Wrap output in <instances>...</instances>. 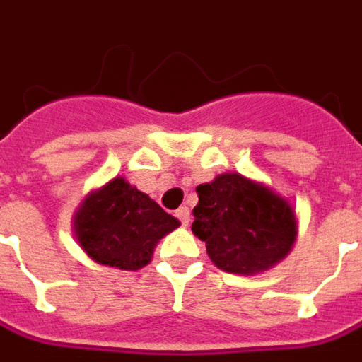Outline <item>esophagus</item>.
Listing matches in <instances>:
<instances>
[{"instance_id": "esophagus-1", "label": "esophagus", "mask_w": 362, "mask_h": 362, "mask_svg": "<svg viewBox=\"0 0 362 362\" xmlns=\"http://www.w3.org/2000/svg\"><path fill=\"white\" fill-rule=\"evenodd\" d=\"M175 217L181 221V225H183V227H187V225H189V221H191V213H189L187 207H179V209L175 211Z\"/></svg>"}]
</instances>
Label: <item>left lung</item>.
Here are the masks:
<instances>
[{"label": "left lung", "instance_id": "left-lung-1", "mask_svg": "<svg viewBox=\"0 0 362 362\" xmlns=\"http://www.w3.org/2000/svg\"><path fill=\"white\" fill-rule=\"evenodd\" d=\"M197 195L191 231L205 241L211 261L227 273L267 271L295 243V213L267 187L225 173L199 185Z\"/></svg>", "mask_w": 362, "mask_h": 362}]
</instances>
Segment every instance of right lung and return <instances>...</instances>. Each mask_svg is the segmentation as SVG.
Wrapping results in <instances>:
<instances>
[{
  "mask_svg": "<svg viewBox=\"0 0 362 362\" xmlns=\"http://www.w3.org/2000/svg\"><path fill=\"white\" fill-rule=\"evenodd\" d=\"M177 227L175 217L123 177L91 193L75 217V235L85 253L123 271L147 265L157 241Z\"/></svg>",
  "mask_w": 362,
  "mask_h": 362,
  "instance_id": "1",
  "label": "right lung"
}]
</instances>
